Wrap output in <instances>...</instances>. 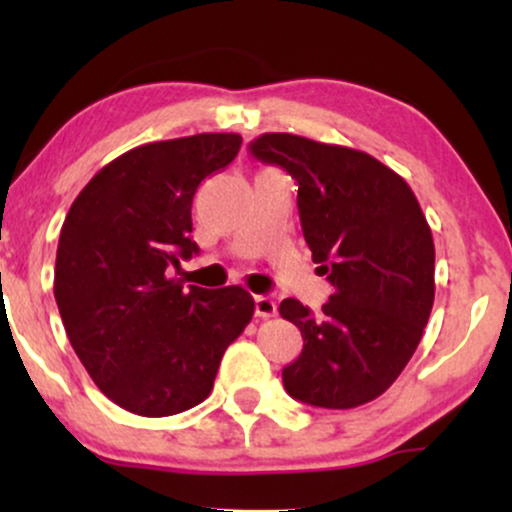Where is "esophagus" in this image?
<instances>
[{"label": "esophagus", "instance_id": "esophagus-1", "mask_svg": "<svg viewBox=\"0 0 512 512\" xmlns=\"http://www.w3.org/2000/svg\"><path fill=\"white\" fill-rule=\"evenodd\" d=\"M276 301L272 296H255V315L257 317H274Z\"/></svg>", "mask_w": 512, "mask_h": 512}]
</instances>
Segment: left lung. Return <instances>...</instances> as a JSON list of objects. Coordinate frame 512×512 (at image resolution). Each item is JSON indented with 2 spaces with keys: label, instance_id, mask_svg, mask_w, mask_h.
Wrapping results in <instances>:
<instances>
[{
  "label": "left lung",
  "instance_id": "obj_1",
  "mask_svg": "<svg viewBox=\"0 0 512 512\" xmlns=\"http://www.w3.org/2000/svg\"><path fill=\"white\" fill-rule=\"evenodd\" d=\"M250 154L296 178L305 243L334 286L317 315L296 298L279 305L303 337L284 368L286 392L322 409L373 402L414 356L436 296L419 199L402 175L349 146L267 132Z\"/></svg>",
  "mask_w": 512,
  "mask_h": 512
}]
</instances>
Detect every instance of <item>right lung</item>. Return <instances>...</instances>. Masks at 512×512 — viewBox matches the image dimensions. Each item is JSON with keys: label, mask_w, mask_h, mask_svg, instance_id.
<instances>
[{"label": "right lung", "mask_w": 512, "mask_h": 512, "mask_svg": "<svg viewBox=\"0 0 512 512\" xmlns=\"http://www.w3.org/2000/svg\"><path fill=\"white\" fill-rule=\"evenodd\" d=\"M240 134L137 146L88 180L62 223L55 301L76 356L117 407L170 416L209 397L223 351L255 301L243 286H182L170 267L197 252L192 199L238 156Z\"/></svg>", "instance_id": "right-lung-1"}]
</instances>
